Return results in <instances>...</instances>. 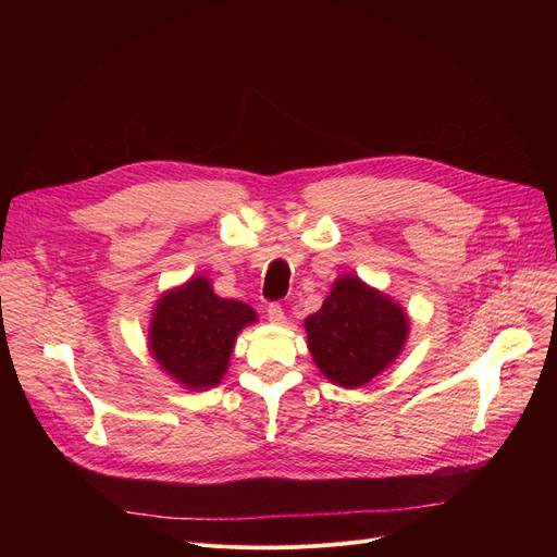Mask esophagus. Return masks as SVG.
<instances>
[{"mask_svg":"<svg viewBox=\"0 0 557 557\" xmlns=\"http://www.w3.org/2000/svg\"><path fill=\"white\" fill-rule=\"evenodd\" d=\"M267 315H269V320H271L273 325H286V315H284V309L280 305H271Z\"/></svg>","mask_w":557,"mask_h":557,"instance_id":"obj_1","label":"esophagus"}]
</instances>
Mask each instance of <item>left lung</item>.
<instances>
[{"instance_id":"8db88e82","label":"left lung","mask_w":557,"mask_h":557,"mask_svg":"<svg viewBox=\"0 0 557 557\" xmlns=\"http://www.w3.org/2000/svg\"><path fill=\"white\" fill-rule=\"evenodd\" d=\"M313 363L332 384L361 388L388 370L408 338L404 307L357 275H341L305 320Z\"/></svg>"}]
</instances>
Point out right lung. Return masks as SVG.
Instances as JSON below:
<instances>
[{
  "label": "right lung",
  "instance_id": "1",
  "mask_svg": "<svg viewBox=\"0 0 557 557\" xmlns=\"http://www.w3.org/2000/svg\"><path fill=\"white\" fill-rule=\"evenodd\" d=\"M255 323L250 305L219 298L210 277L194 275L158 298L149 352L175 384L200 393L221 384L239 332Z\"/></svg>",
  "mask_w": 557,
  "mask_h": 557
}]
</instances>
